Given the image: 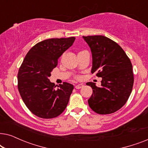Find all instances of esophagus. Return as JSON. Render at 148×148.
Here are the masks:
<instances>
[{
    "mask_svg": "<svg viewBox=\"0 0 148 148\" xmlns=\"http://www.w3.org/2000/svg\"><path fill=\"white\" fill-rule=\"evenodd\" d=\"M83 87H84V85L83 84H77V85H76L75 88L76 89H80V88H83Z\"/></svg>",
    "mask_w": 148,
    "mask_h": 148,
    "instance_id": "1",
    "label": "esophagus"
}]
</instances>
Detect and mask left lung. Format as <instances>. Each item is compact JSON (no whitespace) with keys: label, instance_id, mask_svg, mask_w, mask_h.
Wrapping results in <instances>:
<instances>
[{"label":"left lung","instance_id":"left-lung-1","mask_svg":"<svg viewBox=\"0 0 148 148\" xmlns=\"http://www.w3.org/2000/svg\"><path fill=\"white\" fill-rule=\"evenodd\" d=\"M92 54L91 73L102 77L101 86L88 82L92 95L88 104L100 114H111L125 104L133 89V73L131 60L123 48L103 36H83Z\"/></svg>","mask_w":148,"mask_h":148}]
</instances>
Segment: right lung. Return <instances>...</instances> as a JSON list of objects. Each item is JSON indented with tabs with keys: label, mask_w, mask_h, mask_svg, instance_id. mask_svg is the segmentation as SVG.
Instances as JSON below:
<instances>
[{
	"label": "right lung",
	"mask_w": 148,
	"mask_h": 148,
	"mask_svg": "<svg viewBox=\"0 0 148 148\" xmlns=\"http://www.w3.org/2000/svg\"><path fill=\"white\" fill-rule=\"evenodd\" d=\"M75 37L52 38L36 44L26 54L17 75L18 90L28 109L42 119L58 116L64 110L74 87L64 82L56 89L48 77Z\"/></svg>",
	"instance_id": "add662e5"
}]
</instances>
